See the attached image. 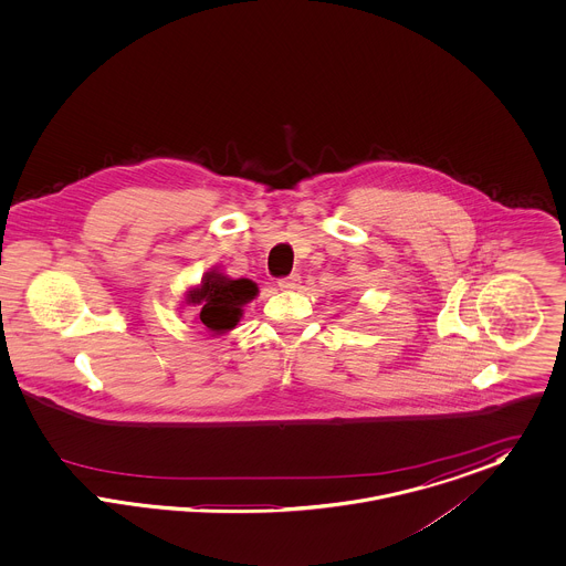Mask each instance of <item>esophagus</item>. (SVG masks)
<instances>
[{
	"mask_svg": "<svg viewBox=\"0 0 566 566\" xmlns=\"http://www.w3.org/2000/svg\"><path fill=\"white\" fill-rule=\"evenodd\" d=\"M277 286H280L282 291H295V289L300 286V275H297V273H293V275L280 277V280H277Z\"/></svg>",
	"mask_w": 566,
	"mask_h": 566,
	"instance_id": "1",
	"label": "esophagus"
}]
</instances>
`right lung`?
Segmentation results:
<instances>
[{
  "label": "right lung",
  "mask_w": 566,
  "mask_h": 566,
  "mask_svg": "<svg viewBox=\"0 0 566 566\" xmlns=\"http://www.w3.org/2000/svg\"><path fill=\"white\" fill-rule=\"evenodd\" d=\"M258 293V286L252 280H230L221 273H206L201 286L189 291V304L199 306V318L210 332H228L232 329L241 314L243 306L252 302Z\"/></svg>",
  "instance_id": "right-lung-1"
}]
</instances>
